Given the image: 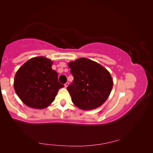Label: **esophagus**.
<instances>
[{"instance_id": "1", "label": "esophagus", "mask_w": 153, "mask_h": 153, "mask_svg": "<svg viewBox=\"0 0 153 153\" xmlns=\"http://www.w3.org/2000/svg\"><path fill=\"white\" fill-rule=\"evenodd\" d=\"M68 86H69V82H66L65 84V87L67 88Z\"/></svg>"}]
</instances>
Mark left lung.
<instances>
[{"mask_svg": "<svg viewBox=\"0 0 153 153\" xmlns=\"http://www.w3.org/2000/svg\"><path fill=\"white\" fill-rule=\"evenodd\" d=\"M73 83L67 87L74 104L83 110L99 107L111 94L113 86L109 72L101 65L86 58L68 63Z\"/></svg>", "mask_w": 153, "mask_h": 153, "instance_id": "left-lung-1", "label": "left lung"}]
</instances>
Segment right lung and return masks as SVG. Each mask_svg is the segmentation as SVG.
<instances>
[{
	"instance_id": "right-lung-1",
	"label": "right lung",
	"mask_w": 153,
	"mask_h": 153,
	"mask_svg": "<svg viewBox=\"0 0 153 153\" xmlns=\"http://www.w3.org/2000/svg\"><path fill=\"white\" fill-rule=\"evenodd\" d=\"M53 61L44 56L30 59L18 69L14 89L21 100L28 107L45 108L55 99L64 87L58 82V74L52 69Z\"/></svg>"
}]
</instances>
